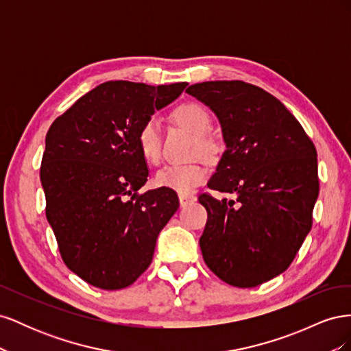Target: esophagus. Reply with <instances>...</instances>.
<instances>
[{
	"label": "esophagus",
	"instance_id": "obj_1",
	"mask_svg": "<svg viewBox=\"0 0 351 351\" xmlns=\"http://www.w3.org/2000/svg\"><path fill=\"white\" fill-rule=\"evenodd\" d=\"M178 200H180V205L184 208L190 204H193V202H196V196H193V195H180Z\"/></svg>",
	"mask_w": 351,
	"mask_h": 351
}]
</instances>
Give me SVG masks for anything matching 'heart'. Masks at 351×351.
Segmentation results:
<instances>
[{
    "label": "heart",
    "mask_w": 351,
    "mask_h": 351,
    "mask_svg": "<svg viewBox=\"0 0 351 351\" xmlns=\"http://www.w3.org/2000/svg\"><path fill=\"white\" fill-rule=\"evenodd\" d=\"M174 119L180 125H183L184 129L196 136L197 152L208 159H212L218 154V143L208 136L212 120L204 107L197 104L180 105L174 111ZM137 146H139L142 156L149 164H158L161 161V123L155 117H151L142 124L139 133H137ZM206 176V168L199 162L174 164L159 169L155 176V184L180 195H187L204 183Z\"/></svg>",
    "instance_id": "1"
}]
</instances>
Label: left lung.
Wrapping results in <instances>:
<instances>
[{
	"label": "left lung",
	"instance_id": "obj_1",
	"mask_svg": "<svg viewBox=\"0 0 351 351\" xmlns=\"http://www.w3.org/2000/svg\"><path fill=\"white\" fill-rule=\"evenodd\" d=\"M186 92L217 115L226 143L208 187L236 197H199L204 261L230 285L256 287L290 267L312 228L316 149L285 105L254 84L204 82Z\"/></svg>",
	"mask_w": 351,
	"mask_h": 351
}]
</instances>
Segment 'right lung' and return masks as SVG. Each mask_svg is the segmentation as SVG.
<instances>
[{"instance_id": "add662e5", "label": "right lung", "mask_w": 351, "mask_h": 351, "mask_svg": "<svg viewBox=\"0 0 351 351\" xmlns=\"http://www.w3.org/2000/svg\"><path fill=\"white\" fill-rule=\"evenodd\" d=\"M187 84L101 83L47 133L40 165L47 219L67 268L98 289L120 290L139 278L178 209L173 190L137 193L149 176L137 133Z\"/></svg>"}]
</instances>
